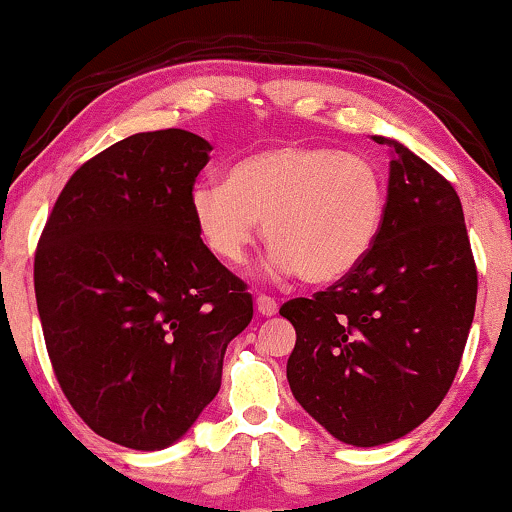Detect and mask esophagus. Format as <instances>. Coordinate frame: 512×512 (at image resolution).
Segmentation results:
<instances>
[{
  "instance_id": "esophagus-1",
  "label": "esophagus",
  "mask_w": 512,
  "mask_h": 512,
  "mask_svg": "<svg viewBox=\"0 0 512 512\" xmlns=\"http://www.w3.org/2000/svg\"><path fill=\"white\" fill-rule=\"evenodd\" d=\"M255 307H257V312H260V315H264V317H272V315H276V312H279V303H276L272 295H257Z\"/></svg>"
}]
</instances>
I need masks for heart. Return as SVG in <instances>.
<instances>
[{
    "label": "heart",
    "mask_w": 512,
    "mask_h": 512,
    "mask_svg": "<svg viewBox=\"0 0 512 512\" xmlns=\"http://www.w3.org/2000/svg\"><path fill=\"white\" fill-rule=\"evenodd\" d=\"M190 209L207 248L224 262L248 257L264 219L276 269L298 272L307 283H334L377 243L386 178L355 152L274 145L233 164L226 183H195Z\"/></svg>",
    "instance_id": "1"
}]
</instances>
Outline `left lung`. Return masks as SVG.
I'll return each mask as SVG.
<instances>
[{
  "label": "left lung",
  "mask_w": 512,
  "mask_h": 512,
  "mask_svg": "<svg viewBox=\"0 0 512 512\" xmlns=\"http://www.w3.org/2000/svg\"><path fill=\"white\" fill-rule=\"evenodd\" d=\"M391 145L384 224L369 255L279 315L295 329L286 377L338 441L379 446L427 420L451 389L477 305L460 197L434 166Z\"/></svg>",
  "instance_id": "8db88e82"
}]
</instances>
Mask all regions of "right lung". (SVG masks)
<instances>
[{
	"label": "right lung",
	"instance_id": "add662e5",
	"mask_svg": "<svg viewBox=\"0 0 512 512\" xmlns=\"http://www.w3.org/2000/svg\"><path fill=\"white\" fill-rule=\"evenodd\" d=\"M212 145L166 128L88 159L35 250V300L54 377L95 434L159 451L221 386L252 319L248 283L202 243L190 190Z\"/></svg>",
	"mask_w": 512,
	"mask_h": 512
}]
</instances>
